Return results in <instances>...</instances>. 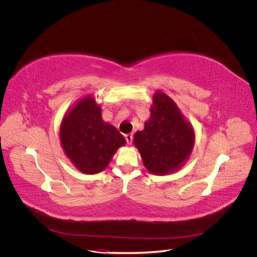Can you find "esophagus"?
I'll return each instance as SVG.
<instances>
[{
	"instance_id": "1",
	"label": "esophagus",
	"mask_w": 257,
	"mask_h": 257,
	"mask_svg": "<svg viewBox=\"0 0 257 257\" xmlns=\"http://www.w3.org/2000/svg\"><path fill=\"white\" fill-rule=\"evenodd\" d=\"M124 137H125V141H126L127 145H131L132 141H133V135H132V134H125V135H124Z\"/></svg>"
}]
</instances>
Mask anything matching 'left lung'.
Returning a JSON list of instances; mask_svg holds the SVG:
<instances>
[{
  "label": "left lung",
  "instance_id": "1",
  "mask_svg": "<svg viewBox=\"0 0 257 257\" xmlns=\"http://www.w3.org/2000/svg\"><path fill=\"white\" fill-rule=\"evenodd\" d=\"M150 119L145 130L136 132L134 144L148 172L174 173L188 160L194 146V131L174 100L158 91L153 96Z\"/></svg>",
  "mask_w": 257,
  "mask_h": 257
}]
</instances>
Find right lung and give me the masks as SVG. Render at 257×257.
<instances>
[{
    "label": "right lung",
    "instance_id": "add662e5",
    "mask_svg": "<svg viewBox=\"0 0 257 257\" xmlns=\"http://www.w3.org/2000/svg\"><path fill=\"white\" fill-rule=\"evenodd\" d=\"M61 145L74 166L84 174H97L109 164L118 148L125 145L120 132L102 119L92 96L80 99L62 120Z\"/></svg>",
    "mask_w": 257,
    "mask_h": 257
}]
</instances>
